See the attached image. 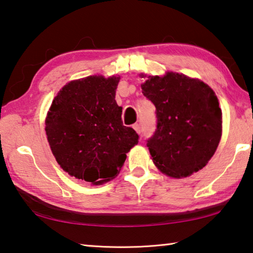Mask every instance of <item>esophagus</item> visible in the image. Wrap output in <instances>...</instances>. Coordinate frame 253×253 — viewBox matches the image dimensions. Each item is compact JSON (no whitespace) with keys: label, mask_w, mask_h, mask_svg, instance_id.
Returning a JSON list of instances; mask_svg holds the SVG:
<instances>
[{"label":"esophagus","mask_w":253,"mask_h":253,"mask_svg":"<svg viewBox=\"0 0 253 253\" xmlns=\"http://www.w3.org/2000/svg\"><path fill=\"white\" fill-rule=\"evenodd\" d=\"M132 128H134L137 134H140V127L138 124H134V125H132Z\"/></svg>","instance_id":"obj_1"}]
</instances>
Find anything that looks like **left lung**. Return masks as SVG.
<instances>
[{
	"mask_svg": "<svg viewBox=\"0 0 253 253\" xmlns=\"http://www.w3.org/2000/svg\"><path fill=\"white\" fill-rule=\"evenodd\" d=\"M140 87L156 107L157 129L147 143L156 168L173 178L202 169L222 136V110L213 89L173 71L148 76Z\"/></svg>",
	"mask_w": 253,
	"mask_h": 253,
	"instance_id": "left-lung-1",
	"label": "left lung"
}]
</instances>
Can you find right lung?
Masks as SVG:
<instances>
[{"instance_id":"right-lung-1","label":"right lung","mask_w":253,"mask_h":253,"mask_svg":"<svg viewBox=\"0 0 253 253\" xmlns=\"http://www.w3.org/2000/svg\"><path fill=\"white\" fill-rule=\"evenodd\" d=\"M121 76H88L60 89L45 117V134L58 164L70 176L101 185L121 172L138 135L123 125L115 100Z\"/></svg>"}]
</instances>
